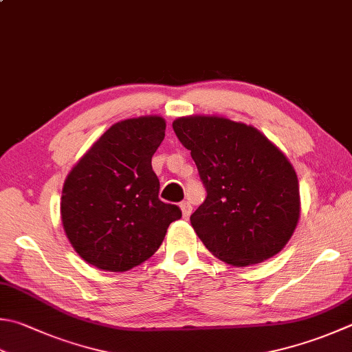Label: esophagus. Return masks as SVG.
I'll return each mask as SVG.
<instances>
[{
    "label": "esophagus",
    "instance_id": "34e87169",
    "mask_svg": "<svg viewBox=\"0 0 352 352\" xmlns=\"http://www.w3.org/2000/svg\"><path fill=\"white\" fill-rule=\"evenodd\" d=\"M179 207H181V210H182V216L187 219V217H190V214H191V211H193V207H191L190 205V202H187V201H184V202H181V205H179Z\"/></svg>",
    "mask_w": 352,
    "mask_h": 352
}]
</instances>
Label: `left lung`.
Wrapping results in <instances>:
<instances>
[{
    "label": "left lung",
    "instance_id": "1",
    "mask_svg": "<svg viewBox=\"0 0 352 352\" xmlns=\"http://www.w3.org/2000/svg\"><path fill=\"white\" fill-rule=\"evenodd\" d=\"M173 130L207 190L190 221L210 253L234 267L279 253L300 216L299 181L287 156L257 129L227 118H177Z\"/></svg>",
    "mask_w": 352,
    "mask_h": 352
}]
</instances>
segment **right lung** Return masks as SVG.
Wrapping results in <instances>:
<instances>
[{
    "label": "right lung",
    "mask_w": 352,
    "mask_h": 352,
    "mask_svg": "<svg viewBox=\"0 0 352 352\" xmlns=\"http://www.w3.org/2000/svg\"><path fill=\"white\" fill-rule=\"evenodd\" d=\"M165 136L161 116L116 122L91 145L64 182L61 221L85 262L104 271H129L153 256L177 205L159 199L151 157Z\"/></svg>",
    "instance_id": "1"
}]
</instances>
